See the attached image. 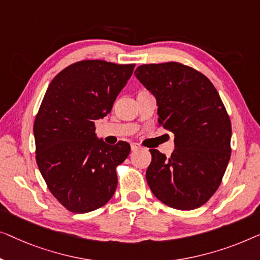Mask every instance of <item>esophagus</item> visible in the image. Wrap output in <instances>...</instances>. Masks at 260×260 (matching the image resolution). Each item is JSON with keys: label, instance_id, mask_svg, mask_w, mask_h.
<instances>
[{"label": "esophagus", "instance_id": "34e87169", "mask_svg": "<svg viewBox=\"0 0 260 260\" xmlns=\"http://www.w3.org/2000/svg\"><path fill=\"white\" fill-rule=\"evenodd\" d=\"M131 148H132V151L135 152V151H138V149L141 148V145L140 144H137V142H132Z\"/></svg>", "mask_w": 260, "mask_h": 260}]
</instances>
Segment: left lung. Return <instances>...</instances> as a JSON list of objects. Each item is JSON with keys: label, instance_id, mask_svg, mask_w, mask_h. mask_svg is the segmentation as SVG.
Returning a JSON list of instances; mask_svg holds the SVG:
<instances>
[{"label": "left lung", "instance_id": "8db88e82", "mask_svg": "<svg viewBox=\"0 0 260 260\" xmlns=\"http://www.w3.org/2000/svg\"><path fill=\"white\" fill-rule=\"evenodd\" d=\"M134 74L156 98L159 126L174 134L170 158L149 149V188L175 210L203 206L221 184L231 158V120L217 89L203 73L180 62L141 64Z\"/></svg>", "mask_w": 260, "mask_h": 260}]
</instances>
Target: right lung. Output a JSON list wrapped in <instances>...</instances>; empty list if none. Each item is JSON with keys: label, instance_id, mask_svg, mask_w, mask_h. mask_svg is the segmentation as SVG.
I'll list each match as a JSON object with an SVG mask.
<instances>
[{"label": "right lung", "instance_id": "1", "mask_svg": "<svg viewBox=\"0 0 260 260\" xmlns=\"http://www.w3.org/2000/svg\"><path fill=\"white\" fill-rule=\"evenodd\" d=\"M135 64L75 62L49 83L34 121L35 158L52 194L74 213L104 206L118 186L116 167L131 152L95 138V120L111 113Z\"/></svg>", "mask_w": 260, "mask_h": 260}]
</instances>
